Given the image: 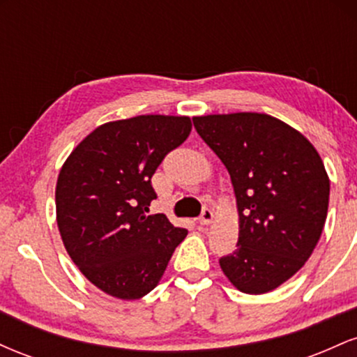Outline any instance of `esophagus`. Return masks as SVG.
<instances>
[{
    "label": "esophagus",
    "instance_id": "obj_1",
    "mask_svg": "<svg viewBox=\"0 0 357 357\" xmlns=\"http://www.w3.org/2000/svg\"><path fill=\"white\" fill-rule=\"evenodd\" d=\"M213 218H215V215H213V211L210 210V208H204L203 210V213H202V216H199V223L202 225H210L211 221H213Z\"/></svg>",
    "mask_w": 357,
    "mask_h": 357
}]
</instances>
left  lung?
Returning <instances> with one entry per match:
<instances>
[{"mask_svg":"<svg viewBox=\"0 0 357 357\" xmlns=\"http://www.w3.org/2000/svg\"><path fill=\"white\" fill-rule=\"evenodd\" d=\"M192 124L230 173L236 198L238 243L220 267L240 292L267 294L304 267L322 235L331 183L321 155L268 114H210Z\"/></svg>","mask_w":357,"mask_h":357,"instance_id":"8db88e82","label":"left lung"}]
</instances>
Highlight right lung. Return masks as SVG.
I'll use <instances>...</instances> for the list:
<instances>
[{
	"label": "right lung",
	"mask_w": 357,
	"mask_h": 357,
	"mask_svg": "<svg viewBox=\"0 0 357 357\" xmlns=\"http://www.w3.org/2000/svg\"><path fill=\"white\" fill-rule=\"evenodd\" d=\"M191 132L186 116H137L93 129L61 166L56 225L73 264L97 289L136 301L159 284L188 235L166 215H147L151 178Z\"/></svg>",
	"instance_id": "add662e5"
}]
</instances>
